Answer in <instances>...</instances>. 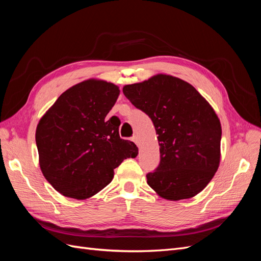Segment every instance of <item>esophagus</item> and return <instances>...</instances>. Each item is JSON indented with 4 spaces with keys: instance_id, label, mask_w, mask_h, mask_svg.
<instances>
[{
    "instance_id": "obj_1",
    "label": "esophagus",
    "mask_w": 261,
    "mask_h": 261,
    "mask_svg": "<svg viewBox=\"0 0 261 261\" xmlns=\"http://www.w3.org/2000/svg\"><path fill=\"white\" fill-rule=\"evenodd\" d=\"M130 140L133 141V143H135L136 145H138V137H137V135H134V136H132Z\"/></svg>"
}]
</instances>
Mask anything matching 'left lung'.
<instances>
[{
    "instance_id": "1",
    "label": "left lung",
    "mask_w": 261,
    "mask_h": 261,
    "mask_svg": "<svg viewBox=\"0 0 261 261\" xmlns=\"http://www.w3.org/2000/svg\"><path fill=\"white\" fill-rule=\"evenodd\" d=\"M123 93L145 112L159 136L160 163L147 183L162 198H192L208 185L220 163L221 124L192 85L170 75L126 85Z\"/></svg>"
}]
</instances>
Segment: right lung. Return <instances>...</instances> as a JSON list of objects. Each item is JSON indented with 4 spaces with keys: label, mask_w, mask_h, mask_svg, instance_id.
Here are the masks:
<instances>
[{
    "label": "right lung",
    "mask_w": 261,
    "mask_h": 261,
    "mask_svg": "<svg viewBox=\"0 0 261 261\" xmlns=\"http://www.w3.org/2000/svg\"><path fill=\"white\" fill-rule=\"evenodd\" d=\"M118 94L111 83L85 81L63 92L39 122V163L63 196L89 198L111 183L125 159L137 156L136 145L120 137V120L107 118Z\"/></svg>",
    "instance_id": "add662e5"
}]
</instances>
